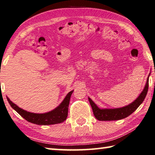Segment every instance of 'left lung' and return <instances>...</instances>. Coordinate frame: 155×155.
I'll return each instance as SVG.
<instances>
[{
	"instance_id": "left-lung-1",
	"label": "left lung",
	"mask_w": 155,
	"mask_h": 155,
	"mask_svg": "<svg viewBox=\"0 0 155 155\" xmlns=\"http://www.w3.org/2000/svg\"><path fill=\"white\" fill-rule=\"evenodd\" d=\"M148 85L149 76L148 79H147L146 86H145L143 92L139 96V97L134 102H132L131 104L124 107H121V108L100 109L92 101L90 98H88L96 119L99 120V121H115V120L122 119L128 117L132 112H134L137 109V107L143 101V100L146 97L147 93H148Z\"/></svg>"
}]
</instances>
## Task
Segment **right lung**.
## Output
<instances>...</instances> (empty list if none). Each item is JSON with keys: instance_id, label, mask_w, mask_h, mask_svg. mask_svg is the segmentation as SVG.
<instances>
[{"instance_id": "obj_1", "label": "right lung", "mask_w": 155, "mask_h": 155, "mask_svg": "<svg viewBox=\"0 0 155 155\" xmlns=\"http://www.w3.org/2000/svg\"><path fill=\"white\" fill-rule=\"evenodd\" d=\"M73 91L74 90L68 93L59 106L52 111L44 113V114H35V113L27 112L12 103L8 97H7V99L12 108L15 110L22 117L28 121L37 125H53L62 123L67 119L68 106Z\"/></svg>"}]
</instances>
